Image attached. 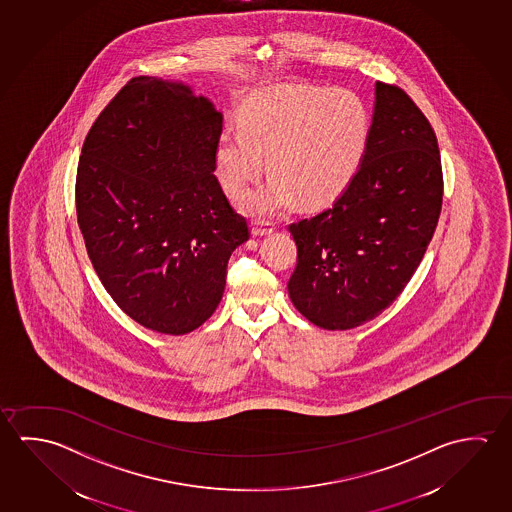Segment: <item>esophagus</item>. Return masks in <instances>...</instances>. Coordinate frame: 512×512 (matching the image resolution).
I'll use <instances>...</instances> for the list:
<instances>
[{"label":"esophagus","instance_id":"obj_1","mask_svg":"<svg viewBox=\"0 0 512 512\" xmlns=\"http://www.w3.org/2000/svg\"><path fill=\"white\" fill-rule=\"evenodd\" d=\"M275 230L273 227V223L271 221H266V219H253L252 221V234L257 237V235H268L271 234Z\"/></svg>","mask_w":512,"mask_h":512}]
</instances>
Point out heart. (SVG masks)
I'll list each match as a JSON object with an SVG mask.
<instances>
[{"mask_svg":"<svg viewBox=\"0 0 512 512\" xmlns=\"http://www.w3.org/2000/svg\"><path fill=\"white\" fill-rule=\"evenodd\" d=\"M369 137L364 101L348 89L271 85L250 94L239 110V130L216 144V173L237 193L268 164L269 178L239 194L255 216H271L300 202L319 207L336 200L361 166Z\"/></svg>","mask_w":512,"mask_h":512,"instance_id":"heart-1","label":"heart"}]
</instances>
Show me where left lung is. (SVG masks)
<instances>
[{
	"instance_id": "8db88e82",
	"label": "left lung",
	"mask_w": 512,
	"mask_h": 512,
	"mask_svg": "<svg viewBox=\"0 0 512 512\" xmlns=\"http://www.w3.org/2000/svg\"><path fill=\"white\" fill-rule=\"evenodd\" d=\"M361 168L330 209L289 225L294 307L327 330L361 327L402 294L443 205L434 128L398 85L377 82Z\"/></svg>"
}]
</instances>
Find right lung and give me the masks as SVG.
I'll return each instance as SVG.
<instances>
[{"label": "right lung", "mask_w": 512, "mask_h": 512, "mask_svg": "<svg viewBox=\"0 0 512 512\" xmlns=\"http://www.w3.org/2000/svg\"><path fill=\"white\" fill-rule=\"evenodd\" d=\"M223 116L189 87L135 76L101 110L76 171V216L101 284L139 325L169 336L221 302L250 239L216 171Z\"/></svg>", "instance_id": "add662e5"}]
</instances>
